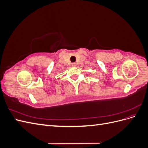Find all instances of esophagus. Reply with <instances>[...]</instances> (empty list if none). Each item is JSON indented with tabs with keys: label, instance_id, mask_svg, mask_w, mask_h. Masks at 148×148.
<instances>
[{
	"label": "esophagus",
	"instance_id": "esophagus-1",
	"mask_svg": "<svg viewBox=\"0 0 148 148\" xmlns=\"http://www.w3.org/2000/svg\"><path fill=\"white\" fill-rule=\"evenodd\" d=\"M71 65H72L73 66H77V64H76V63H73V64H71Z\"/></svg>",
	"mask_w": 148,
	"mask_h": 148
}]
</instances>
